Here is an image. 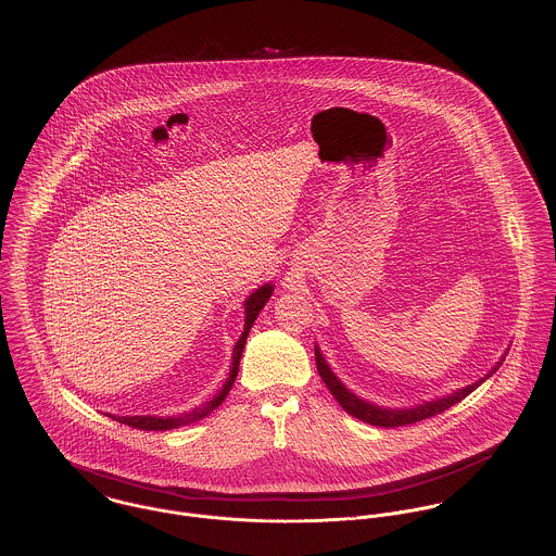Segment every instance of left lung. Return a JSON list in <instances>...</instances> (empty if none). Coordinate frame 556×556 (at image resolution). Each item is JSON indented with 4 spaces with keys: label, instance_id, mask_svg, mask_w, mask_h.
Listing matches in <instances>:
<instances>
[{
    "label": "left lung",
    "instance_id": "obj_1",
    "mask_svg": "<svg viewBox=\"0 0 556 556\" xmlns=\"http://www.w3.org/2000/svg\"><path fill=\"white\" fill-rule=\"evenodd\" d=\"M502 362H504V357H502ZM502 362H497V366L484 377V379H480V381H476V383L468 384V387H464V389H459V391H455V393H451V395H446V397H438V400H431V402H426V404H419V406H415V408H402V410H395V408H381V406H375V404H370V402H366V400H362V397H357L355 393H351L344 384L337 379V375L330 370V366L326 364V359H324V355H321V351H319V346H315V364H317V372H319V377H321V381L326 383V387L330 389V393L337 397V402L341 404L342 410L344 413H349L351 417H355V419H359V421H364V424H370V426H377V428H400V426H410V424H419V421H424V419H428V417H433V415H440V413H444L446 408H451V406H455L457 402H462L466 395H470L471 391L478 387L480 383H484L500 366H502Z\"/></svg>",
    "mask_w": 556,
    "mask_h": 556
}]
</instances>
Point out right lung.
Returning a JSON list of instances; mask_svg holds the SVG:
<instances>
[{"label": "right lung", "instance_id": "add662e5", "mask_svg": "<svg viewBox=\"0 0 556 556\" xmlns=\"http://www.w3.org/2000/svg\"><path fill=\"white\" fill-rule=\"evenodd\" d=\"M270 294H273V286L266 283V286L257 288L256 292L245 300V330H243L241 339L237 341L235 349H232V368H230L228 381L219 389V393L215 395L214 400H210L203 406H199V408H194L186 415H179V417H112V415L110 417L116 419L118 424H125L128 428L146 429V431H165V429L181 428V426H188V424H194V421L207 417L214 408H217L224 402V397L228 395L230 387L235 383V377L239 372V362H241V355H243V346L248 342V334H250V330L256 321L257 313L268 302Z\"/></svg>", "mask_w": 556, "mask_h": 556}]
</instances>
